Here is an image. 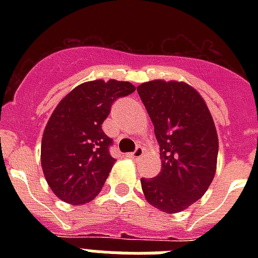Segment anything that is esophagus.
<instances>
[{"instance_id": "1", "label": "esophagus", "mask_w": 258, "mask_h": 258, "mask_svg": "<svg viewBox=\"0 0 258 258\" xmlns=\"http://www.w3.org/2000/svg\"><path fill=\"white\" fill-rule=\"evenodd\" d=\"M143 154H145V150L142 149V147H137V150L134 153L128 154V157L133 158V159H139V158L143 157Z\"/></svg>"}]
</instances>
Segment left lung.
<instances>
[{
  "label": "left lung",
  "mask_w": 258,
  "mask_h": 258,
  "mask_svg": "<svg viewBox=\"0 0 258 258\" xmlns=\"http://www.w3.org/2000/svg\"><path fill=\"white\" fill-rule=\"evenodd\" d=\"M138 93L153 121L162 162L157 176L142 178V190L151 206L179 213L200 200L214 179L216 124L204 97L187 83L151 80L138 86Z\"/></svg>",
  "instance_id": "left-lung-1"
}]
</instances>
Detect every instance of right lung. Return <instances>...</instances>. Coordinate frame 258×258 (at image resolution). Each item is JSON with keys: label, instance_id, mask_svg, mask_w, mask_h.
<instances>
[{"label": "right lung", "instance_id": "right-lung-1", "mask_svg": "<svg viewBox=\"0 0 258 258\" xmlns=\"http://www.w3.org/2000/svg\"><path fill=\"white\" fill-rule=\"evenodd\" d=\"M134 91L130 82H86L53 109L42 134L41 167L57 198L84 205L100 192L115 163L108 151L112 141L101 124L113 101Z\"/></svg>", "mask_w": 258, "mask_h": 258}]
</instances>
